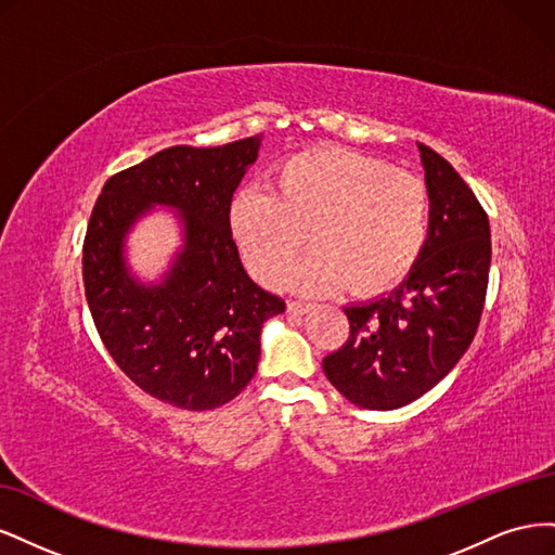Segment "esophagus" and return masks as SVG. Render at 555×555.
<instances>
[{"mask_svg": "<svg viewBox=\"0 0 555 555\" xmlns=\"http://www.w3.org/2000/svg\"><path fill=\"white\" fill-rule=\"evenodd\" d=\"M287 308H289V312H294V314H306V312H310L314 306H312V304H304V300H289Z\"/></svg>", "mask_w": 555, "mask_h": 555, "instance_id": "esophagus-1", "label": "esophagus"}]
</instances>
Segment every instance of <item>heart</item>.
<instances>
[{"mask_svg": "<svg viewBox=\"0 0 555 555\" xmlns=\"http://www.w3.org/2000/svg\"><path fill=\"white\" fill-rule=\"evenodd\" d=\"M430 194L416 173L343 147H317L282 162L268 190H243L229 227L257 280L273 284L304 249L289 275L298 292L359 294L391 289L426 245Z\"/></svg>", "mask_w": 555, "mask_h": 555, "instance_id": "b5f03b06", "label": "heart"}]
</instances>
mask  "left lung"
<instances>
[{"instance_id": "obj_1", "label": "left lung", "mask_w": 555, "mask_h": 555, "mask_svg": "<svg viewBox=\"0 0 555 555\" xmlns=\"http://www.w3.org/2000/svg\"><path fill=\"white\" fill-rule=\"evenodd\" d=\"M430 194L428 238L398 287L347 306V343L324 359L328 382L365 410H396L449 375L473 343L489 287L491 227L453 166L418 143Z\"/></svg>"}]
</instances>
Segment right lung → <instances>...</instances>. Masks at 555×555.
<instances>
[{
    "label": "right lung",
    "instance_id": "obj_1",
    "mask_svg": "<svg viewBox=\"0 0 555 555\" xmlns=\"http://www.w3.org/2000/svg\"><path fill=\"white\" fill-rule=\"evenodd\" d=\"M261 137L217 147L173 145L115 173L99 194L86 243V298L117 367L153 398L204 412L236 398L257 373L261 326L284 300L243 268L229 208ZM155 205L179 210L185 243L167 275L143 285L124 236Z\"/></svg>",
    "mask_w": 555,
    "mask_h": 555
}]
</instances>
